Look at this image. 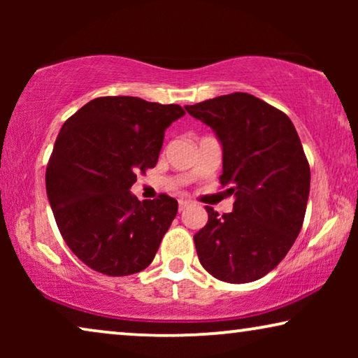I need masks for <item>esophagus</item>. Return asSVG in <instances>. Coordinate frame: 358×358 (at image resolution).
<instances>
[{"label": "esophagus", "mask_w": 358, "mask_h": 358, "mask_svg": "<svg viewBox=\"0 0 358 358\" xmlns=\"http://www.w3.org/2000/svg\"><path fill=\"white\" fill-rule=\"evenodd\" d=\"M189 205V200H184V199H180L179 200V212H182V210L187 207Z\"/></svg>", "instance_id": "34e87169"}]
</instances>
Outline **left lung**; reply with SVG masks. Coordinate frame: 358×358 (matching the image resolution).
Returning <instances> with one entry per match:
<instances>
[{
  "label": "left lung",
  "mask_w": 358,
  "mask_h": 358,
  "mask_svg": "<svg viewBox=\"0 0 358 358\" xmlns=\"http://www.w3.org/2000/svg\"><path fill=\"white\" fill-rule=\"evenodd\" d=\"M185 110L212 127L223 146L220 182L234 195L233 212L195 233L210 275L248 283L275 268L295 243L310 195V164L287 114L248 92L218 96Z\"/></svg>",
  "instance_id": "8db88e82"
}]
</instances>
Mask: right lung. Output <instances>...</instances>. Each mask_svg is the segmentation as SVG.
Returning a JSON list of instances; mask_svg holds the SVG:
<instances>
[{"label":"right lung","instance_id":"right-lung-1","mask_svg":"<svg viewBox=\"0 0 358 358\" xmlns=\"http://www.w3.org/2000/svg\"><path fill=\"white\" fill-rule=\"evenodd\" d=\"M184 114L178 104L106 96L63 124L47 164V195L68 248L92 271L131 275L155 259L178 200L161 194L140 202L130 187L155 168L164 130Z\"/></svg>","mask_w":358,"mask_h":358}]
</instances>
